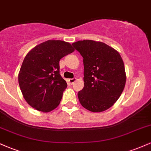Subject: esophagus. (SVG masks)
<instances>
[{
  "label": "esophagus",
  "mask_w": 151,
  "mask_h": 151,
  "mask_svg": "<svg viewBox=\"0 0 151 151\" xmlns=\"http://www.w3.org/2000/svg\"><path fill=\"white\" fill-rule=\"evenodd\" d=\"M76 80H77V79H76V78H73V79H69V82H70L71 84H74V81H75Z\"/></svg>",
  "instance_id": "1"
}]
</instances>
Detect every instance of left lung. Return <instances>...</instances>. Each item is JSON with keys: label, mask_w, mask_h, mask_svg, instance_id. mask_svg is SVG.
Returning <instances> with one entry per match:
<instances>
[{"label": "left lung", "mask_w": 151, "mask_h": 151, "mask_svg": "<svg viewBox=\"0 0 151 151\" xmlns=\"http://www.w3.org/2000/svg\"><path fill=\"white\" fill-rule=\"evenodd\" d=\"M72 45L84 58V86L78 92L79 102L91 112L107 110L125 87V67L120 54L105 43L91 40Z\"/></svg>", "instance_id": "left-lung-1"}]
</instances>
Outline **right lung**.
Instances as JSON below:
<instances>
[{
	"label": "right lung",
	"instance_id": "right-lung-1",
	"mask_svg": "<svg viewBox=\"0 0 151 151\" xmlns=\"http://www.w3.org/2000/svg\"><path fill=\"white\" fill-rule=\"evenodd\" d=\"M74 51L70 43L54 40L37 45L26 55L18 83L30 106L45 113L58 106L67 86L60 74V60Z\"/></svg>",
	"mask_w": 151,
	"mask_h": 151
}]
</instances>
